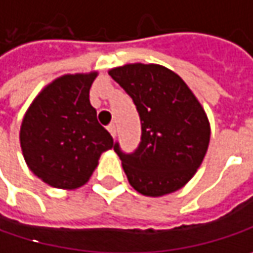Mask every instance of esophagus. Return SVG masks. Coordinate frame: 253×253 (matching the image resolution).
<instances>
[{
  "instance_id": "1",
  "label": "esophagus",
  "mask_w": 253,
  "mask_h": 253,
  "mask_svg": "<svg viewBox=\"0 0 253 253\" xmlns=\"http://www.w3.org/2000/svg\"><path fill=\"white\" fill-rule=\"evenodd\" d=\"M107 130L110 131V134H111L113 137H116V131H117V130H116V126H114V125H110V126L107 127Z\"/></svg>"
}]
</instances>
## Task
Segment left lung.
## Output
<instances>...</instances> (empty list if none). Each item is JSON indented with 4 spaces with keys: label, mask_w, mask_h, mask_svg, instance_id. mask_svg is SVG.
<instances>
[{
    "label": "left lung",
    "mask_w": 253,
    "mask_h": 253,
    "mask_svg": "<svg viewBox=\"0 0 253 253\" xmlns=\"http://www.w3.org/2000/svg\"><path fill=\"white\" fill-rule=\"evenodd\" d=\"M133 98L142 140L122 159L130 185L140 194L162 197L181 190L200 168L210 143V123L184 80L156 63H127L108 71Z\"/></svg>",
    "instance_id": "left-lung-1"
}]
</instances>
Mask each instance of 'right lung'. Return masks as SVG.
<instances>
[{
  "label": "right lung",
  "instance_id": "add662e5",
  "mask_svg": "<svg viewBox=\"0 0 253 253\" xmlns=\"http://www.w3.org/2000/svg\"><path fill=\"white\" fill-rule=\"evenodd\" d=\"M97 75L92 71L59 77L36 95L23 117L20 145L24 161L50 187H82L101 153L114 146L89 103V88Z\"/></svg>",
  "mask_w": 253,
  "mask_h": 253
}]
</instances>
